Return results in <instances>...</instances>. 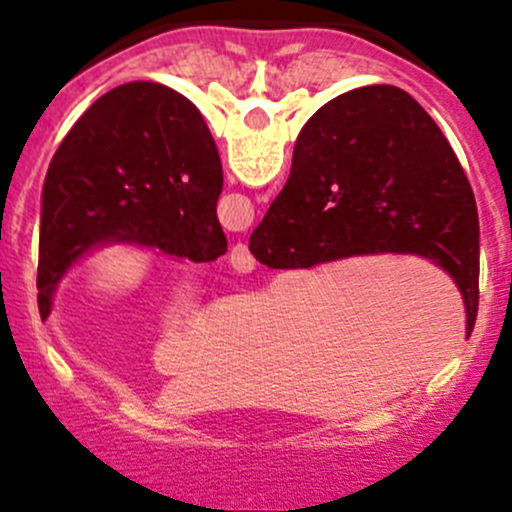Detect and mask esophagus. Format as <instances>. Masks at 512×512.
Segmentation results:
<instances>
[{
  "instance_id": "1",
  "label": "esophagus",
  "mask_w": 512,
  "mask_h": 512,
  "mask_svg": "<svg viewBox=\"0 0 512 512\" xmlns=\"http://www.w3.org/2000/svg\"><path fill=\"white\" fill-rule=\"evenodd\" d=\"M230 265L232 270L240 272V275H247V272L255 270V260H252L250 250H247L242 242H237V245L230 250Z\"/></svg>"
}]
</instances>
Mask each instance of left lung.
Here are the masks:
<instances>
[{"label": "left lung", "instance_id": "1", "mask_svg": "<svg viewBox=\"0 0 512 512\" xmlns=\"http://www.w3.org/2000/svg\"><path fill=\"white\" fill-rule=\"evenodd\" d=\"M220 190L218 148L188 98L151 81L103 94L46 170L36 272L41 319L69 267L101 245L153 247L193 262L225 255Z\"/></svg>", "mask_w": 512, "mask_h": 512}]
</instances>
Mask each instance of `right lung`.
<instances>
[{"mask_svg": "<svg viewBox=\"0 0 512 512\" xmlns=\"http://www.w3.org/2000/svg\"><path fill=\"white\" fill-rule=\"evenodd\" d=\"M255 260L307 270L354 255H418L478 314V208L451 143L416 98L364 86L324 103L299 131L289 178L250 235Z\"/></svg>", "mask_w": 512, "mask_h": 512, "instance_id": "right-lung-1", "label": "right lung"}]
</instances>
